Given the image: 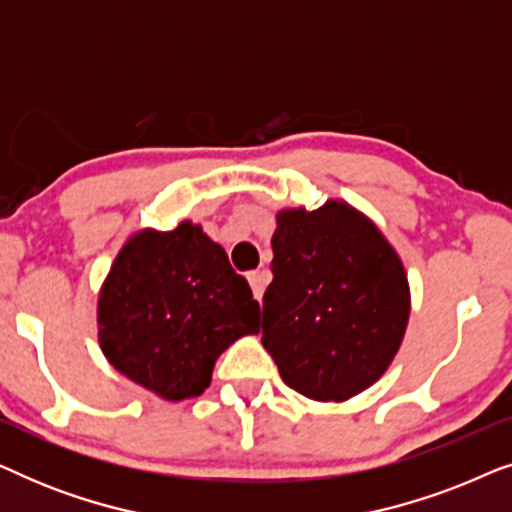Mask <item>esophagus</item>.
<instances>
[{"instance_id": "esophagus-1", "label": "esophagus", "mask_w": 512, "mask_h": 512, "mask_svg": "<svg viewBox=\"0 0 512 512\" xmlns=\"http://www.w3.org/2000/svg\"><path fill=\"white\" fill-rule=\"evenodd\" d=\"M247 279H249V284H251V291H254V296L261 300L263 298V293H265V286L270 284V279H272V275H270V270H251L249 275H247Z\"/></svg>"}]
</instances>
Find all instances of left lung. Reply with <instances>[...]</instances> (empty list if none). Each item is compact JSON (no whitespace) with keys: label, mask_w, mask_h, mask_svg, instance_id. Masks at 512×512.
<instances>
[{"label":"left lung","mask_w":512,"mask_h":512,"mask_svg":"<svg viewBox=\"0 0 512 512\" xmlns=\"http://www.w3.org/2000/svg\"><path fill=\"white\" fill-rule=\"evenodd\" d=\"M263 347L279 375L312 401L342 403L387 373L410 319L401 256L345 200L284 207L272 235Z\"/></svg>","instance_id":"1"}]
</instances>
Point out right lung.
I'll use <instances>...</instances> for the list:
<instances>
[{"mask_svg": "<svg viewBox=\"0 0 512 512\" xmlns=\"http://www.w3.org/2000/svg\"><path fill=\"white\" fill-rule=\"evenodd\" d=\"M261 307L200 223L142 228L97 293V342L111 366L165 401L200 396L214 363L254 335Z\"/></svg>", "mask_w": 512, "mask_h": 512, "instance_id": "obj_1", "label": "right lung"}]
</instances>
